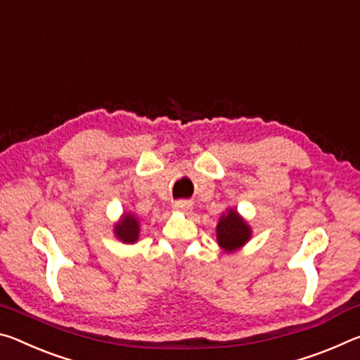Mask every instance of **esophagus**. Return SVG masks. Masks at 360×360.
<instances>
[{"label":"esophagus","mask_w":360,"mask_h":360,"mask_svg":"<svg viewBox=\"0 0 360 360\" xmlns=\"http://www.w3.org/2000/svg\"><path fill=\"white\" fill-rule=\"evenodd\" d=\"M174 209H175V210L186 212V210L191 209V202H190V201H184V199H181V201L174 202Z\"/></svg>","instance_id":"obj_1"}]
</instances>
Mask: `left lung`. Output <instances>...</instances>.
Listing matches in <instances>:
<instances>
[{
	"label": "left lung",
	"instance_id": "1",
	"mask_svg": "<svg viewBox=\"0 0 360 360\" xmlns=\"http://www.w3.org/2000/svg\"><path fill=\"white\" fill-rule=\"evenodd\" d=\"M250 226L234 209H228L217 225V240L225 252L240 249L250 239Z\"/></svg>",
	"mask_w": 360,
	"mask_h": 360
}]
</instances>
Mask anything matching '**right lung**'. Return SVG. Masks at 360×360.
I'll return each instance as SVG.
<instances>
[{
    "label": "right lung",
    "mask_w": 360,
    "mask_h": 360,
    "mask_svg": "<svg viewBox=\"0 0 360 360\" xmlns=\"http://www.w3.org/2000/svg\"><path fill=\"white\" fill-rule=\"evenodd\" d=\"M140 233V223L137 217L132 214H124L121 220L115 225V236L124 244L137 243Z\"/></svg>",
    "instance_id": "1"
}]
</instances>
